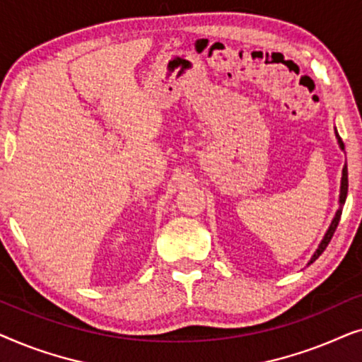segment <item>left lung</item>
I'll list each match as a JSON object with an SVG mask.
<instances>
[{
	"label": "left lung",
	"instance_id": "left-lung-1",
	"mask_svg": "<svg viewBox=\"0 0 362 362\" xmlns=\"http://www.w3.org/2000/svg\"><path fill=\"white\" fill-rule=\"evenodd\" d=\"M336 138H338V141H339V146L343 148L344 150V143H343V140H341V136L338 135V132H336ZM346 196H348V166H344L343 168V177H341V192H339V209H338V212H336V216H334V219H333V222H331V226H329V229H328V232H326V235H325V239L321 240V244H320V247H318V250L315 252V255L311 257V260H310V264H313V262L318 259V257L323 254L325 252V249L326 247H328V244H329V240L333 239V234H334V230H336V227H338V224H339V219H341V212H343V206H344V201H346Z\"/></svg>",
	"mask_w": 362,
	"mask_h": 362
}]
</instances>
